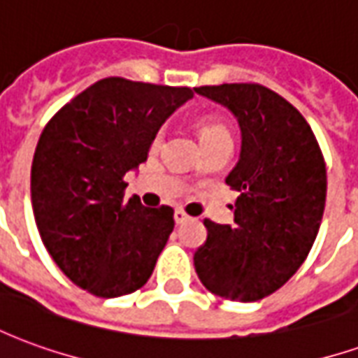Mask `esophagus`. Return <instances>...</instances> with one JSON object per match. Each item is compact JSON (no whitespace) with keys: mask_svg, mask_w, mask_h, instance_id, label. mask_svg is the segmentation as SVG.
Masks as SVG:
<instances>
[{"mask_svg":"<svg viewBox=\"0 0 358 358\" xmlns=\"http://www.w3.org/2000/svg\"><path fill=\"white\" fill-rule=\"evenodd\" d=\"M174 220H176V224H184L186 220H189V217L186 215V210L176 209L174 210Z\"/></svg>","mask_w":358,"mask_h":358,"instance_id":"esophagus-1","label":"esophagus"}]
</instances>
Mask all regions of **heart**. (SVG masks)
Segmentation results:
<instances>
[{"instance_id": "heart-1", "label": "heart", "mask_w": 358, "mask_h": 358, "mask_svg": "<svg viewBox=\"0 0 358 358\" xmlns=\"http://www.w3.org/2000/svg\"><path fill=\"white\" fill-rule=\"evenodd\" d=\"M164 138V130L161 128L159 132L155 134L153 138V145H161ZM199 138H201L203 143H209V141L215 140H224V138H230V130L228 126L220 120L218 117H203L199 120Z\"/></svg>"}]
</instances>
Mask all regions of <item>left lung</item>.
Here are the masks:
<instances>
[{
	"mask_svg": "<svg viewBox=\"0 0 358 358\" xmlns=\"http://www.w3.org/2000/svg\"><path fill=\"white\" fill-rule=\"evenodd\" d=\"M241 128V155L226 184L238 192L234 224L203 220L195 251L201 284L230 301H259L297 272L326 205V163L315 132L292 103L255 82L199 86Z\"/></svg>",
	"mask_w": 358,
	"mask_h": 358,
	"instance_id": "1",
	"label": "left lung"
}]
</instances>
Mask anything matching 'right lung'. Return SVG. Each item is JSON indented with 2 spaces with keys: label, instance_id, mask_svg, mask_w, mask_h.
<instances>
[{
  "label": "right lung",
  "instance_id": "add662e5",
  "mask_svg": "<svg viewBox=\"0 0 358 358\" xmlns=\"http://www.w3.org/2000/svg\"><path fill=\"white\" fill-rule=\"evenodd\" d=\"M192 88L109 76L50 118L36 145L30 195L36 226L61 272L95 297L140 289L174 230V209L124 197L126 172Z\"/></svg>",
  "mask_w": 358,
  "mask_h": 358
}]
</instances>
